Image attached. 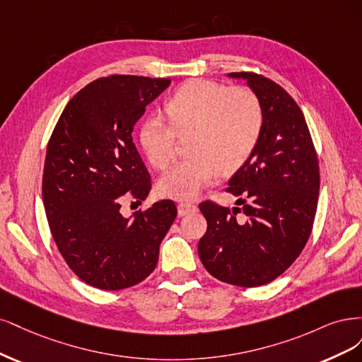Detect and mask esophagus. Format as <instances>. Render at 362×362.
<instances>
[{
    "mask_svg": "<svg viewBox=\"0 0 362 362\" xmlns=\"http://www.w3.org/2000/svg\"><path fill=\"white\" fill-rule=\"evenodd\" d=\"M177 211H179L180 216H185V215H189V214L197 212L198 207H197V204L189 203V202H180L177 204Z\"/></svg>",
    "mask_w": 362,
    "mask_h": 362,
    "instance_id": "1",
    "label": "esophagus"
}]
</instances>
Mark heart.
Listing matches in <instances>:
<instances>
[{
    "instance_id": "1",
    "label": "heart",
    "mask_w": 362,
    "mask_h": 362,
    "mask_svg": "<svg viewBox=\"0 0 362 362\" xmlns=\"http://www.w3.org/2000/svg\"><path fill=\"white\" fill-rule=\"evenodd\" d=\"M160 117H148L139 127V143L155 168L167 170L177 155L179 138H188L189 156L160 180L167 197L192 198L219 173H235L257 147L263 131L259 96L245 87H227L194 79L167 99Z\"/></svg>"
}]
</instances>
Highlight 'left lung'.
Segmentation results:
<instances>
[{
    "mask_svg": "<svg viewBox=\"0 0 362 362\" xmlns=\"http://www.w3.org/2000/svg\"><path fill=\"white\" fill-rule=\"evenodd\" d=\"M230 76L247 79L259 96L263 131L228 182L238 207L200 203L207 230L198 255L219 281L259 287L287 271L305 247L319 200V160L304 114L281 86L254 72Z\"/></svg>",
    "mask_w": 362,
    "mask_h": 362,
    "instance_id": "left-lung-1",
    "label": "left lung"
}]
</instances>
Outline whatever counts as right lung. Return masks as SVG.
<instances>
[{
    "instance_id": "right-lung-1",
    "label": "right lung",
    "mask_w": 362,
    "mask_h": 362,
    "mask_svg": "<svg viewBox=\"0 0 362 362\" xmlns=\"http://www.w3.org/2000/svg\"><path fill=\"white\" fill-rule=\"evenodd\" d=\"M170 78L111 75L69 100L46 148L42 194L52 239L74 274L100 290H122L156 267L159 245L177 207L162 200L134 218L122 203H141L150 174L132 131Z\"/></svg>"
}]
</instances>
